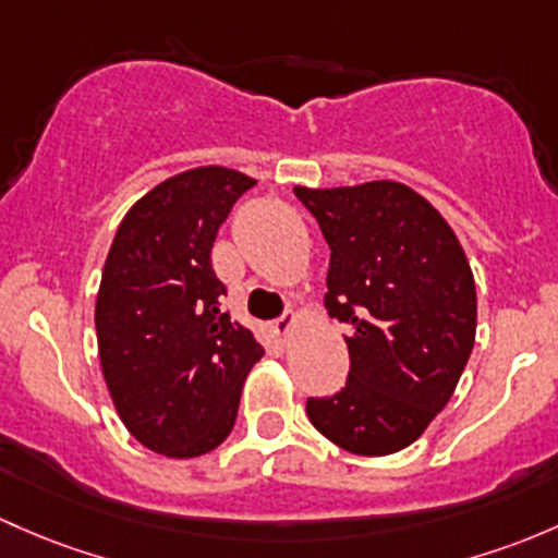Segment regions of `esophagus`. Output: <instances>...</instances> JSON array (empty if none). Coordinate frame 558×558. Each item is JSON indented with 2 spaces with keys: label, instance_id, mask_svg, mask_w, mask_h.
Instances as JSON below:
<instances>
[{
  "label": "esophagus",
  "instance_id": "34e87169",
  "mask_svg": "<svg viewBox=\"0 0 558 558\" xmlns=\"http://www.w3.org/2000/svg\"><path fill=\"white\" fill-rule=\"evenodd\" d=\"M294 318H296L294 313H283V315H280L278 320H272V331L278 333V339H286V337H289L291 326H294Z\"/></svg>",
  "mask_w": 558,
  "mask_h": 558
}]
</instances>
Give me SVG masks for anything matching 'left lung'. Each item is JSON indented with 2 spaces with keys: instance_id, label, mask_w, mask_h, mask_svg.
Here are the masks:
<instances>
[{
  "instance_id": "8db88e82",
  "label": "left lung",
  "mask_w": 558,
  "mask_h": 558,
  "mask_svg": "<svg viewBox=\"0 0 558 558\" xmlns=\"http://www.w3.org/2000/svg\"><path fill=\"white\" fill-rule=\"evenodd\" d=\"M294 195L331 248L328 315L350 328L348 383L307 398V417L353 454L407 449L471 357L476 283L465 251L444 216L398 181Z\"/></svg>"
}]
</instances>
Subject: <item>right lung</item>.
Listing matches in <instances>:
<instances>
[{
    "label": "right lung",
    "mask_w": 558,
    "mask_h": 558,
    "mask_svg": "<svg viewBox=\"0 0 558 558\" xmlns=\"http://www.w3.org/2000/svg\"><path fill=\"white\" fill-rule=\"evenodd\" d=\"M256 181L208 166L173 175L128 210L96 302L98 355L120 420L146 449L197 457L232 433L240 392L264 355L221 310L210 248Z\"/></svg>",
    "instance_id": "right-lung-1"
}]
</instances>
